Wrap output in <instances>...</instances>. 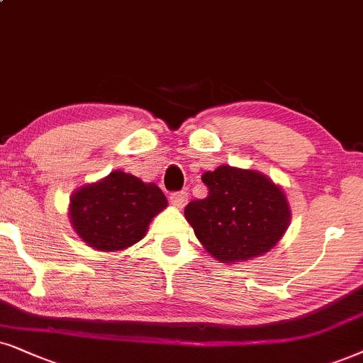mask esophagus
I'll list each match as a JSON object with an SVG mask.
<instances>
[{
  "instance_id": "obj_1",
  "label": "esophagus",
  "mask_w": 363,
  "mask_h": 363,
  "mask_svg": "<svg viewBox=\"0 0 363 363\" xmlns=\"http://www.w3.org/2000/svg\"><path fill=\"white\" fill-rule=\"evenodd\" d=\"M171 203L176 206V208H184L186 203H187V192L186 191L172 192V194H171Z\"/></svg>"
}]
</instances>
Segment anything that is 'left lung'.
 <instances>
[{
	"mask_svg": "<svg viewBox=\"0 0 363 363\" xmlns=\"http://www.w3.org/2000/svg\"><path fill=\"white\" fill-rule=\"evenodd\" d=\"M206 199L191 201L184 216L211 256L241 263L268 253L290 226L283 189L251 169L219 166L203 174Z\"/></svg>",
	"mask_w": 363,
	"mask_h": 363,
	"instance_id": "left-lung-1",
	"label": "left lung"
}]
</instances>
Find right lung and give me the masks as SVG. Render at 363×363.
Instances as JSON below:
<instances>
[{"mask_svg": "<svg viewBox=\"0 0 363 363\" xmlns=\"http://www.w3.org/2000/svg\"><path fill=\"white\" fill-rule=\"evenodd\" d=\"M167 208L152 182L122 171L77 189L70 197V223L94 250L121 251L145 236L154 216Z\"/></svg>", "mask_w": 363, "mask_h": 363, "instance_id": "obj_1", "label": "right lung"}]
</instances>
